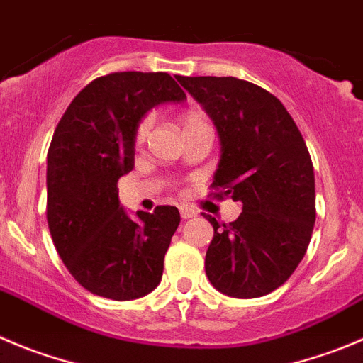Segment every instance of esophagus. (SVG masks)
Segmentation results:
<instances>
[{
    "label": "esophagus",
    "instance_id": "1",
    "mask_svg": "<svg viewBox=\"0 0 363 363\" xmlns=\"http://www.w3.org/2000/svg\"><path fill=\"white\" fill-rule=\"evenodd\" d=\"M179 216H182V219H192V217L198 216V212L187 205H179Z\"/></svg>",
    "mask_w": 363,
    "mask_h": 363
}]
</instances>
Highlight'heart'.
<instances>
[{
	"label": "heart",
	"mask_w": 363,
	"mask_h": 363,
	"mask_svg": "<svg viewBox=\"0 0 363 363\" xmlns=\"http://www.w3.org/2000/svg\"><path fill=\"white\" fill-rule=\"evenodd\" d=\"M179 123H182V128H184V132L187 130H192V128H198L203 126V124H208L205 121V117L198 112V110H185L182 116H179ZM150 128H151V121L150 119H144L140 121V124L137 126V132H135V144L137 146H143L144 140H146L147 133H150Z\"/></svg>",
	"instance_id": "1"
}]
</instances>
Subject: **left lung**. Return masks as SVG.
Masks as SVG:
<instances>
[{"label":"left lung","instance_id":"8db88e82","mask_svg":"<svg viewBox=\"0 0 363 363\" xmlns=\"http://www.w3.org/2000/svg\"><path fill=\"white\" fill-rule=\"evenodd\" d=\"M217 130L216 196L242 213L213 226L205 258L210 283L230 298H260L291 278L315 223V178L301 132L278 98L233 76H178Z\"/></svg>","mask_w":363,"mask_h":363}]
</instances>
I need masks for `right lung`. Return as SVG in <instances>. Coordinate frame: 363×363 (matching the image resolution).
<instances>
[{
    "instance_id": "add662e5",
    "label": "right lung",
    "mask_w": 363,
    "mask_h": 363,
    "mask_svg": "<svg viewBox=\"0 0 363 363\" xmlns=\"http://www.w3.org/2000/svg\"><path fill=\"white\" fill-rule=\"evenodd\" d=\"M167 72L96 78L62 116L48 151V226L62 262L89 292L116 301L158 287L179 224L176 206L128 216L117 182L135 162V132L151 108L182 103Z\"/></svg>"
}]
</instances>
